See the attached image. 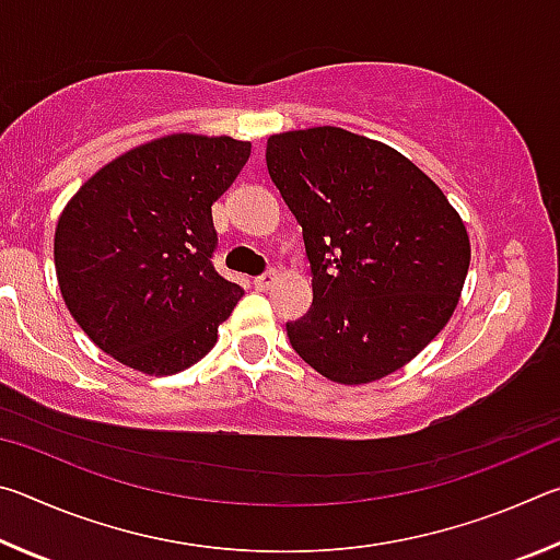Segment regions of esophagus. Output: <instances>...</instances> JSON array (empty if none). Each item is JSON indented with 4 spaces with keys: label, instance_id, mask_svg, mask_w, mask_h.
I'll list each match as a JSON object with an SVG mask.
<instances>
[{
    "label": "esophagus",
    "instance_id": "1",
    "mask_svg": "<svg viewBox=\"0 0 560 560\" xmlns=\"http://www.w3.org/2000/svg\"><path fill=\"white\" fill-rule=\"evenodd\" d=\"M277 281H279V273L271 269V271H264V273H259V277L254 279V287H257L259 291H269Z\"/></svg>",
    "mask_w": 560,
    "mask_h": 560
}]
</instances>
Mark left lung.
Segmentation results:
<instances>
[{"label":"left lung","instance_id":"obj_1","mask_svg":"<svg viewBox=\"0 0 560 560\" xmlns=\"http://www.w3.org/2000/svg\"><path fill=\"white\" fill-rule=\"evenodd\" d=\"M267 167L303 230L314 303L287 324L328 381L400 371L447 326L469 269V234L442 189L397 150L343 128L271 136Z\"/></svg>","mask_w":560,"mask_h":560}]
</instances>
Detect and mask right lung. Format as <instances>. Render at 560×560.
Masks as SVG:
<instances>
[{
  "instance_id": "right-lung-1",
  "label": "right lung",
  "mask_w": 560,
  "mask_h": 560,
  "mask_svg": "<svg viewBox=\"0 0 560 560\" xmlns=\"http://www.w3.org/2000/svg\"><path fill=\"white\" fill-rule=\"evenodd\" d=\"M252 143L175 132L101 167L63 207L54 236L61 296L86 336L148 375L195 365L242 299L214 271L212 205Z\"/></svg>"
}]
</instances>
